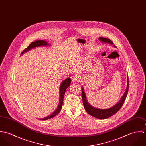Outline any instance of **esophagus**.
<instances>
[{
	"label": "esophagus",
	"instance_id": "obj_1",
	"mask_svg": "<svg viewBox=\"0 0 146 146\" xmlns=\"http://www.w3.org/2000/svg\"><path fill=\"white\" fill-rule=\"evenodd\" d=\"M80 76L78 75H74V76H72V82L74 83H78V82L80 80Z\"/></svg>",
	"mask_w": 146,
	"mask_h": 146
}]
</instances>
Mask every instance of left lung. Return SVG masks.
I'll list each match as a JSON object with an SVG mask.
<instances>
[{"label":"left lung","instance_id":"1","mask_svg":"<svg viewBox=\"0 0 146 146\" xmlns=\"http://www.w3.org/2000/svg\"><path fill=\"white\" fill-rule=\"evenodd\" d=\"M99 39L101 40V42H102L104 43H108L111 45H113V42H112L110 39H106L104 38H101L100 37ZM113 47L116 48V45H113ZM82 99H83V102L84 107L85 110V111L91 116L93 117H94L97 119H107L113 115H115L116 112H117L122 106L123 105V104L125 101L126 97L127 94L128 92V89H129V81H128V76H127V87L126 89L125 90V93L121 98V100L115 104L113 107L107 108V109H100V108H97L94 107H93L92 105L89 104L88 102L87 101L85 93L84 92L83 88H82Z\"/></svg>","mask_w":146,"mask_h":146}]
</instances>
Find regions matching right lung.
<instances>
[{"mask_svg": "<svg viewBox=\"0 0 146 146\" xmlns=\"http://www.w3.org/2000/svg\"><path fill=\"white\" fill-rule=\"evenodd\" d=\"M50 45L49 44H48L47 42H45V40H37L35 42H32L29 45V46L26 48L25 49H24V50H23V52H22L21 55L22 54L25 53V52L34 48L36 47H39V46H49ZM71 83V79L70 78H67L66 80H64L63 82L60 85V103L58 104V106L57 107V108L56 109V110L51 115H50L49 116L44 117L42 119H39L40 120H48L50 119L54 116H56L57 115H58L59 113V112L61 111V108H62V106L63 101V97H64V95L66 92V90L67 89V88L70 86Z\"/></svg>", "mask_w": 146, "mask_h": 146, "instance_id": "obj_1", "label": "right lung"}]
</instances>
